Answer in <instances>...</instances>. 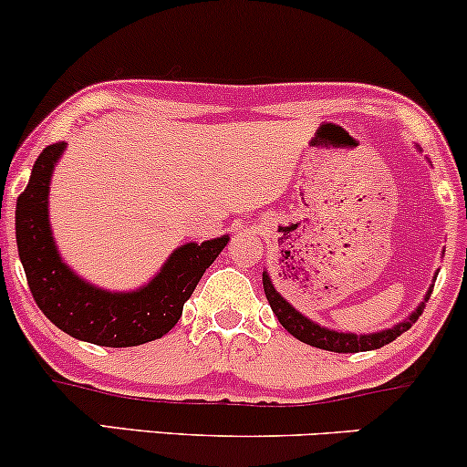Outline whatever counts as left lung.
I'll return each mask as SVG.
<instances>
[{
  "instance_id": "1",
  "label": "left lung",
  "mask_w": 467,
  "mask_h": 467,
  "mask_svg": "<svg viewBox=\"0 0 467 467\" xmlns=\"http://www.w3.org/2000/svg\"><path fill=\"white\" fill-rule=\"evenodd\" d=\"M437 278V276H435ZM264 289H265V298L270 303L272 312L276 314L278 323H281L285 329L292 334L294 337L305 342V345H312L316 349H325V351H336V353H358V351H371V349H379V347L389 345L393 342L395 337L409 331L412 323L420 318L423 312V303L431 298L432 289H428L426 298L420 307L412 312L404 323L395 325L393 329H384L378 331V334H367V336H358V334H342V331H334V329H325V327L312 323L309 318H305L301 312L289 305L281 294L276 292L275 285H272V278L267 276V272H264Z\"/></svg>"
}]
</instances>
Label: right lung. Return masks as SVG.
Listing matches in <instances>:
<instances>
[{
  "label": "right lung",
  "mask_w": 467,
  "mask_h": 467,
  "mask_svg": "<svg viewBox=\"0 0 467 467\" xmlns=\"http://www.w3.org/2000/svg\"><path fill=\"white\" fill-rule=\"evenodd\" d=\"M63 151L66 142L46 147L17 197L15 234L32 298L50 323L77 340L136 347L162 337L178 323L184 303L230 237L182 245L147 285L133 292H107L83 281L63 264L47 217L50 178Z\"/></svg>",
  "instance_id": "1"
}]
</instances>
